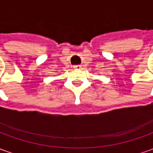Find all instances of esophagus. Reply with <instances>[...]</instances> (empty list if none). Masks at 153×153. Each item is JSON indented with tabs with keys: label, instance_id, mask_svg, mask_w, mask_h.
<instances>
[{
	"label": "esophagus",
	"instance_id": "esophagus-1",
	"mask_svg": "<svg viewBox=\"0 0 153 153\" xmlns=\"http://www.w3.org/2000/svg\"><path fill=\"white\" fill-rule=\"evenodd\" d=\"M73 68H74L75 70H80V69L82 68V66H80V65H75V66H73Z\"/></svg>",
	"mask_w": 153,
	"mask_h": 153
}]
</instances>
